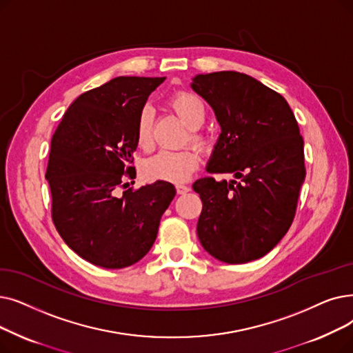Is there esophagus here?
Masks as SVG:
<instances>
[{
    "instance_id": "34e87169",
    "label": "esophagus",
    "mask_w": 353,
    "mask_h": 353,
    "mask_svg": "<svg viewBox=\"0 0 353 353\" xmlns=\"http://www.w3.org/2000/svg\"><path fill=\"white\" fill-rule=\"evenodd\" d=\"M176 190L179 194H185L188 192H190V186H186V185H177L176 186Z\"/></svg>"
}]
</instances>
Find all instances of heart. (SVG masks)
Segmentation results:
<instances>
[{
	"mask_svg": "<svg viewBox=\"0 0 353 353\" xmlns=\"http://www.w3.org/2000/svg\"><path fill=\"white\" fill-rule=\"evenodd\" d=\"M168 105L183 124L190 130V141L197 147H206V135L196 131L203 125L206 119V106L203 101L190 92H179L170 99ZM135 139L137 144L144 151H150L154 145V140H152V111L150 106L143 108L139 119H137ZM199 164H201V156L193 148L181 151H160L144 163L143 172L150 180L183 183L192 177Z\"/></svg>",
	"mask_w": 353,
	"mask_h": 353,
	"instance_id": "heart-1",
	"label": "heart"
}]
</instances>
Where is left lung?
I'll return each mask as SVG.
<instances>
[{"mask_svg":"<svg viewBox=\"0 0 353 353\" xmlns=\"http://www.w3.org/2000/svg\"><path fill=\"white\" fill-rule=\"evenodd\" d=\"M190 86L221 125L206 170L239 179L193 183L203 203L199 241L222 263L254 261L281 241L294 219L305 177L296 117L280 94L245 73L196 74Z\"/></svg>","mask_w":353,"mask_h":353,"instance_id":"left-lung-1","label":"left lung"}]
</instances>
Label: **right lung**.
I'll return each instance as SVG.
<instances>
[{
    "label": "right lung",
    "mask_w": 353,
    "mask_h": 353,
    "mask_svg": "<svg viewBox=\"0 0 353 353\" xmlns=\"http://www.w3.org/2000/svg\"><path fill=\"white\" fill-rule=\"evenodd\" d=\"M164 79L118 76L85 92L52 139L46 172L52 218L68 247L94 265L118 270L139 263L176 196L163 180L118 196L124 176L135 172L130 164L139 145L137 119Z\"/></svg>",
    "instance_id": "1"
}]
</instances>
